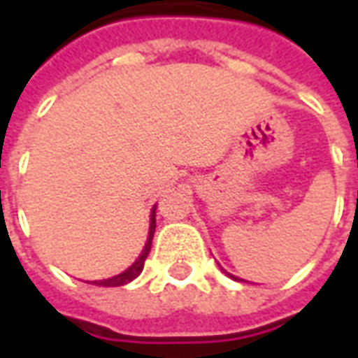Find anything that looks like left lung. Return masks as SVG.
Here are the masks:
<instances>
[{
	"instance_id": "obj_1",
	"label": "left lung",
	"mask_w": 358,
	"mask_h": 358,
	"mask_svg": "<svg viewBox=\"0 0 358 358\" xmlns=\"http://www.w3.org/2000/svg\"><path fill=\"white\" fill-rule=\"evenodd\" d=\"M222 270H224V268H222ZM224 272H226V270H224ZM226 276H230V278H232V280H240V278H238V276H232L230 272H226Z\"/></svg>"
}]
</instances>
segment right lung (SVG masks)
I'll list each match as a JSON object with an SVG mask.
<instances>
[{
    "mask_svg": "<svg viewBox=\"0 0 358 358\" xmlns=\"http://www.w3.org/2000/svg\"><path fill=\"white\" fill-rule=\"evenodd\" d=\"M155 209L157 205H153V209H151V215H149V236L148 241H145V248L140 253V257L134 261V264H130L124 272H120L117 276L107 278V280H95V285H101V287H118V285H126L130 284L132 280L140 276L141 270H143V263H145V259H148L149 251H151V243H153V234H155Z\"/></svg>",
    "mask_w": 358,
    "mask_h": 358,
    "instance_id": "obj_1",
    "label": "right lung"
}]
</instances>
